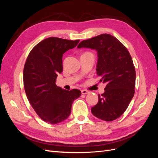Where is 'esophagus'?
<instances>
[{
    "label": "esophagus",
    "mask_w": 158,
    "mask_h": 158,
    "mask_svg": "<svg viewBox=\"0 0 158 158\" xmlns=\"http://www.w3.org/2000/svg\"><path fill=\"white\" fill-rule=\"evenodd\" d=\"M81 92H82V94H84V95H85V94H88L89 93V92H88V91H87V90H85V89H82V91H81Z\"/></svg>",
    "instance_id": "1"
}]
</instances>
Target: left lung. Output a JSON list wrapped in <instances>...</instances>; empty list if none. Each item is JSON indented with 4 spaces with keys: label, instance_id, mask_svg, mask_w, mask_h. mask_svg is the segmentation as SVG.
<instances>
[{
    "label": "left lung",
    "instance_id": "obj_1",
    "mask_svg": "<svg viewBox=\"0 0 158 158\" xmlns=\"http://www.w3.org/2000/svg\"><path fill=\"white\" fill-rule=\"evenodd\" d=\"M78 48H89L98 53L97 74L106 84L105 92L92 108L95 117L106 121L120 117L135 94L136 71L128 51L116 37L101 34L80 43Z\"/></svg>",
    "mask_w": 158,
    "mask_h": 158
}]
</instances>
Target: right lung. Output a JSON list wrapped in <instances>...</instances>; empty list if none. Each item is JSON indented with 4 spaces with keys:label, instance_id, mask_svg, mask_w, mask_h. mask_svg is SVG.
<instances>
[{
    "label": "right lung",
    "instance_id": "add662e5",
    "mask_svg": "<svg viewBox=\"0 0 158 158\" xmlns=\"http://www.w3.org/2000/svg\"><path fill=\"white\" fill-rule=\"evenodd\" d=\"M80 40L49 37L30 51L23 68V85L27 98L39 117L57 124L67 118L74 100L81 95L77 89H63L56 85L57 74L63 72V55Z\"/></svg>",
    "mask_w": 158,
    "mask_h": 158
}]
</instances>
